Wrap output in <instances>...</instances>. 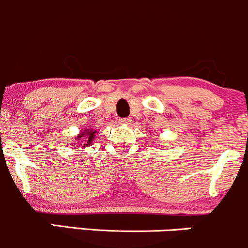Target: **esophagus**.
I'll use <instances>...</instances> for the list:
<instances>
[{
    "mask_svg": "<svg viewBox=\"0 0 248 248\" xmlns=\"http://www.w3.org/2000/svg\"><path fill=\"white\" fill-rule=\"evenodd\" d=\"M118 123H119V124H125V125H127V124L131 123V119H130V118H122V119H119Z\"/></svg>",
    "mask_w": 248,
    "mask_h": 248,
    "instance_id": "obj_1",
    "label": "esophagus"
}]
</instances>
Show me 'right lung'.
<instances>
[{"instance_id":"right-lung-1","label":"right lung","mask_w":248,"mask_h":248,"mask_svg":"<svg viewBox=\"0 0 248 248\" xmlns=\"http://www.w3.org/2000/svg\"><path fill=\"white\" fill-rule=\"evenodd\" d=\"M97 135V131H94L93 129H90V127H85V130H82L79 132V135L77 136L76 143L78 144L79 147H88L91 145L93 140L94 139V136Z\"/></svg>"}]
</instances>
